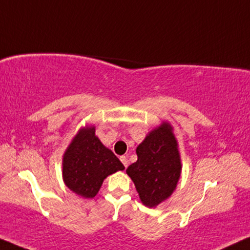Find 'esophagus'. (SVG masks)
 <instances>
[{
    "instance_id": "1",
    "label": "esophagus",
    "mask_w": 250,
    "mask_h": 250,
    "mask_svg": "<svg viewBox=\"0 0 250 250\" xmlns=\"http://www.w3.org/2000/svg\"><path fill=\"white\" fill-rule=\"evenodd\" d=\"M121 162L123 163V165H124L125 167H127V165H128V159H127V157L122 156V157H121Z\"/></svg>"
}]
</instances>
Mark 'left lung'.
<instances>
[{
    "label": "left lung",
    "instance_id": "1",
    "mask_svg": "<svg viewBox=\"0 0 250 250\" xmlns=\"http://www.w3.org/2000/svg\"><path fill=\"white\" fill-rule=\"evenodd\" d=\"M138 160L126 169L135 184L140 199L156 207L175 190L181 176V158L177 141L169 123L152 129L136 148Z\"/></svg>",
    "mask_w": 250,
    "mask_h": 250
}]
</instances>
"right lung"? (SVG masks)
<instances>
[{"mask_svg": "<svg viewBox=\"0 0 250 250\" xmlns=\"http://www.w3.org/2000/svg\"><path fill=\"white\" fill-rule=\"evenodd\" d=\"M123 169L121 160L95 135L94 126L82 127L63 153L64 184L86 199L97 196L105 177Z\"/></svg>", "mask_w": 250, "mask_h": 250, "instance_id": "1", "label": "right lung"}]
</instances>
